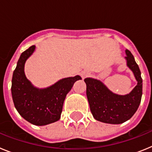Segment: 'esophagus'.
Masks as SVG:
<instances>
[{
    "label": "esophagus",
    "mask_w": 152,
    "mask_h": 152,
    "mask_svg": "<svg viewBox=\"0 0 152 152\" xmlns=\"http://www.w3.org/2000/svg\"><path fill=\"white\" fill-rule=\"evenodd\" d=\"M80 75H81V77H82L83 78H85V77H87L88 75H89V73L87 72H82L81 74H80Z\"/></svg>",
    "instance_id": "1"
}]
</instances>
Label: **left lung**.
I'll return each instance as SVG.
<instances>
[{"label": "left lung", "mask_w": 152, "mask_h": 152, "mask_svg": "<svg viewBox=\"0 0 152 152\" xmlns=\"http://www.w3.org/2000/svg\"><path fill=\"white\" fill-rule=\"evenodd\" d=\"M127 66L133 72L137 85L127 95H117L111 92L101 81L88 77L87 96L95 119L110 124H120L127 121L139 108L142 95V79L139 65L130 51L126 50Z\"/></svg>", "instance_id": "8db88e82"}]
</instances>
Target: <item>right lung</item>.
<instances>
[{
    "instance_id": "add662e5",
    "label": "right lung",
    "mask_w": 152,
    "mask_h": 152,
    "mask_svg": "<svg viewBox=\"0 0 152 152\" xmlns=\"http://www.w3.org/2000/svg\"><path fill=\"white\" fill-rule=\"evenodd\" d=\"M35 50L32 45L21 54L12 77L11 93L17 110L26 121L36 126L55 123L60 119L64 100L78 75L60 80L45 89L34 88L24 74V64Z\"/></svg>"
}]
</instances>
